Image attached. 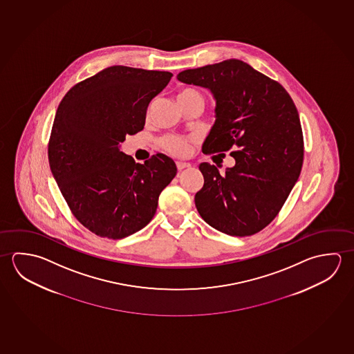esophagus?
I'll return each instance as SVG.
<instances>
[{
    "instance_id": "34e87169",
    "label": "esophagus",
    "mask_w": 354,
    "mask_h": 354,
    "mask_svg": "<svg viewBox=\"0 0 354 354\" xmlns=\"http://www.w3.org/2000/svg\"><path fill=\"white\" fill-rule=\"evenodd\" d=\"M177 168H178V171H182V169H185V168H189L191 167V163H188V162H182L178 161L177 163Z\"/></svg>"
}]
</instances>
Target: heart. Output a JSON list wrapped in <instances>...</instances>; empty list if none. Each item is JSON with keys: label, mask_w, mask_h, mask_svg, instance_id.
Returning <instances> with one entry per match:
<instances>
[{"label": "heart", "mask_w": 354, "mask_h": 354, "mask_svg": "<svg viewBox=\"0 0 354 354\" xmlns=\"http://www.w3.org/2000/svg\"><path fill=\"white\" fill-rule=\"evenodd\" d=\"M176 100L180 108H187L189 105H203V97L198 90L193 88H182L176 94ZM194 141L193 138L183 136H166L161 140V146L174 156H186L191 149V144Z\"/></svg>", "instance_id": "obj_1"}]
</instances>
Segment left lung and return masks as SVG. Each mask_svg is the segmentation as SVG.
Listing matches in <instances>:
<instances>
[{
    "label": "left lung",
    "mask_w": 354,
    "mask_h": 354,
    "mask_svg": "<svg viewBox=\"0 0 354 354\" xmlns=\"http://www.w3.org/2000/svg\"><path fill=\"white\" fill-rule=\"evenodd\" d=\"M177 79L209 90L216 100L204 153L240 149L230 153L235 165L224 174L214 165H199L204 185L194 197L198 213L222 233H258L277 216L302 167L304 136L291 96L239 59L187 69Z\"/></svg>",
    "instance_id": "obj_1"
}]
</instances>
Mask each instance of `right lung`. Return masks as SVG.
<instances>
[{
  "instance_id": "right-lung-1",
  "label": "right lung",
  "mask_w": 354,
  "mask_h": 354,
  "mask_svg": "<svg viewBox=\"0 0 354 354\" xmlns=\"http://www.w3.org/2000/svg\"><path fill=\"white\" fill-rule=\"evenodd\" d=\"M172 73L109 66L66 93L54 118L48 160L73 214L90 232L122 239L146 227L177 174L172 158L136 163L120 151L144 129L146 110Z\"/></svg>"
}]
</instances>
